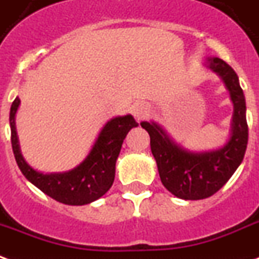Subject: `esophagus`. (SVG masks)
<instances>
[{"label": "esophagus", "mask_w": 259, "mask_h": 259, "mask_svg": "<svg viewBox=\"0 0 259 259\" xmlns=\"http://www.w3.org/2000/svg\"><path fill=\"white\" fill-rule=\"evenodd\" d=\"M133 114L137 119H141V118H144L145 115L148 114V107L145 104H136L133 107Z\"/></svg>", "instance_id": "34e87169"}]
</instances>
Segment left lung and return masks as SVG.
<instances>
[{
  "instance_id": "8db88e82",
  "label": "left lung",
  "mask_w": 259,
  "mask_h": 259,
  "mask_svg": "<svg viewBox=\"0 0 259 259\" xmlns=\"http://www.w3.org/2000/svg\"><path fill=\"white\" fill-rule=\"evenodd\" d=\"M206 67L224 81L233 104L231 133L225 144L211 151H189L177 144L156 122L140 123L148 132L151 151L164 188L184 200L206 199L220 191L243 162L248 141L246 99L239 76L218 57H208Z\"/></svg>"
}]
</instances>
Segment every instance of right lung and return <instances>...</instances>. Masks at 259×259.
I'll list each match as a JSON object with an SVG mask.
<instances>
[{
  "label": "right lung",
  "mask_w": 259,
  "mask_h": 259,
  "mask_svg": "<svg viewBox=\"0 0 259 259\" xmlns=\"http://www.w3.org/2000/svg\"><path fill=\"white\" fill-rule=\"evenodd\" d=\"M20 99L11 105V141L16 163L23 176L38 189L57 202L70 206H83L100 199L114 183L115 164L126 135L137 122L130 114L115 116L103 126L89 154L81 163L63 173H41L24 160L16 132L17 108Z\"/></svg>",
  "instance_id": "1"
}]
</instances>
